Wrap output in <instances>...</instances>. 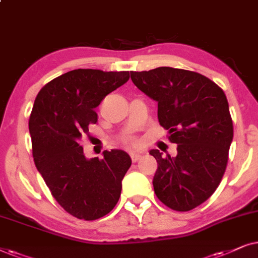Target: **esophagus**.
<instances>
[{"label":"esophagus","mask_w":258,"mask_h":258,"mask_svg":"<svg viewBox=\"0 0 258 258\" xmlns=\"http://www.w3.org/2000/svg\"><path fill=\"white\" fill-rule=\"evenodd\" d=\"M140 158H142V156H140L139 153H131V160L133 161V163H137Z\"/></svg>","instance_id":"1"}]
</instances>
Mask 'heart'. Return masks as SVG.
Instances as JSON below:
<instances>
[{
    "label": "heart",
    "instance_id": "1",
    "mask_svg": "<svg viewBox=\"0 0 258 258\" xmlns=\"http://www.w3.org/2000/svg\"><path fill=\"white\" fill-rule=\"evenodd\" d=\"M123 142L126 144H130V145H137V142L132 138V137H125V138H123Z\"/></svg>",
    "mask_w": 258,
    "mask_h": 258
}]
</instances>
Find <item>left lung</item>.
<instances>
[{"label": "left lung", "mask_w": 258, "mask_h": 258, "mask_svg": "<svg viewBox=\"0 0 258 258\" xmlns=\"http://www.w3.org/2000/svg\"><path fill=\"white\" fill-rule=\"evenodd\" d=\"M137 87L158 102V120L177 144V156L151 150L158 169V199L176 211H190L218 187L229 159L232 119L223 89L192 71L172 67L131 72Z\"/></svg>", "instance_id": "obj_1"}]
</instances>
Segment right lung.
<instances>
[{"instance_id":"add662e5","label":"right lung","mask_w":258,"mask_h":258,"mask_svg":"<svg viewBox=\"0 0 258 258\" xmlns=\"http://www.w3.org/2000/svg\"><path fill=\"white\" fill-rule=\"evenodd\" d=\"M130 79L128 72L74 70L44 85L29 118L33 158L55 201L79 219L94 221L113 210L131 158L121 150L86 159L79 144L98 120L95 107Z\"/></svg>"}]
</instances>
